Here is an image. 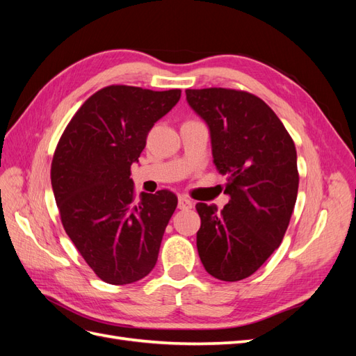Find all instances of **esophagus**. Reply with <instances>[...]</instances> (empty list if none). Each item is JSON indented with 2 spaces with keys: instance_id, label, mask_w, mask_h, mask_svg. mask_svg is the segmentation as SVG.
I'll list each match as a JSON object with an SVG mask.
<instances>
[{
  "instance_id": "1",
  "label": "esophagus",
  "mask_w": 356,
  "mask_h": 356,
  "mask_svg": "<svg viewBox=\"0 0 356 356\" xmlns=\"http://www.w3.org/2000/svg\"><path fill=\"white\" fill-rule=\"evenodd\" d=\"M178 208L182 209V211L191 209L193 208V202L188 197H186V196H179L178 197Z\"/></svg>"
}]
</instances>
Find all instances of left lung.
Wrapping results in <instances>:
<instances>
[{
  "label": "left lung",
  "instance_id": "obj_1",
  "mask_svg": "<svg viewBox=\"0 0 356 356\" xmlns=\"http://www.w3.org/2000/svg\"><path fill=\"white\" fill-rule=\"evenodd\" d=\"M187 102L207 123L213 165L227 175L222 211L199 202L197 251L211 276H251L281 245L298 190L297 152L273 110L232 89H188Z\"/></svg>",
  "mask_w": 356,
  "mask_h": 356
}]
</instances>
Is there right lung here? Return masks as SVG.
Wrapping results in <instances>:
<instances>
[{"label": "right lung", "instance_id": "obj_1", "mask_svg": "<svg viewBox=\"0 0 356 356\" xmlns=\"http://www.w3.org/2000/svg\"><path fill=\"white\" fill-rule=\"evenodd\" d=\"M179 98V89L108 86L81 105L56 147L50 175L63 229L106 284L136 282L157 263L178 199L160 190L135 202L131 166Z\"/></svg>", "mask_w": 356, "mask_h": 356}]
</instances>
